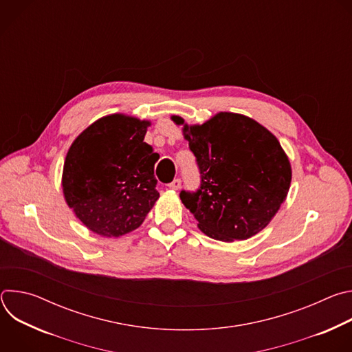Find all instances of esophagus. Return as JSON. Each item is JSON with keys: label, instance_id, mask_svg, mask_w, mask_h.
<instances>
[{"label": "esophagus", "instance_id": "obj_1", "mask_svg": "<svg viewBox=\"0 0 352 352\" xmlns=\"http://www.w3.org/2000/svg\"><path fill=\"white\" fill-rule=\"evenodd\" d=\"M181 184H182V182H181V179H179V178H175L173 182H170V184H168V188H170V189H173V190H178V189L181 188Z\"/></svg>", "mask_w": 352, "mask_h": 352}]
</instances>
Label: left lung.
<instances>
[{
	"instance_id": "left-lung-1",
	"label": "left lung",
	"mask_w": 352,
	"mask_h": 352,
	"mask_svg": "<svg viewBox=\"0 0 352 352\" xmlns=\"http://www.w3.org/2000/svg\"><path fill=\"white\" fill-rule=\"evenodd\" d=\"M182 125L196 157L200 188L179 197L208 236L243 241L262 231L285 200L291 164L277 138L255 120L219 113L202 125Z\"/></svg>"
}]
</instances>
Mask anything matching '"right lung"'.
<instances>
[{
    "mask_svg": "<svg viewBox=\"0 0 352 352\" xmlns=\"http://www.w3.org/2000/svg\"><path fill=\"white\" fill-rule=\"evenodd\" d=\"M148 125L111 114L87 126L68 150L65 202L94 234L117 238L136 230L159 199V155L143 140Z\"/></svg>",
    "mask_w": 352,
    "mask_h": 352,
    "instance_id": "obj_1",
    "label": "right lung"
}]
</instances>
